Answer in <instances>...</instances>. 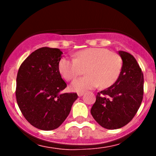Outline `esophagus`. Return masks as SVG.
<instances>
[{
  "label": "esophagus",
  "instance_id": "1",
  "mask_svg": "<svg viewBox=\"0 0 156 156\" xmlns=\"http://www.w3.org/2000/svg\"><path fill=\"white\" fill-rule=\"evenodd\" d=\"M83 95H84V93H83V92H78V97H82Z\"/></svg>",
  "mask_w": 156,
  "mask_h": 156
}]
</instances>
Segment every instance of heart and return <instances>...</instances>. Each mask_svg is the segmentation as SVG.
I'll return each mask as SVG.
<instances>
[{
    "mask_svg": "<svg viewBox=\"0 0 156 156\" xmlns=\"http://www.w3.org/2000/svg\"><path fill=\"white\" fill-rule=\"evenodd\" d=\"M84 69L87 75L72 81V90L84 92L100 85L110 87L120 76L122 59L108 49L94 48L78 51L75 59L64 57L59 61V71L67 81L81 75Z\"/></svg>",
    "mask_w": 156,
    "mask_h": 156,
    "instance_id": "heart-1",
    "label": "heart"
}]
</instances>
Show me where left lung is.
<instances>
[{
    "instance_id": "1",
    "label": "left lung",
    "mask_w": 156,
    "mask_h": 156,
    "mask_svg": "<svg viewBox=\"0 0 156 156\" xmlns=\"http://www.w3.org/2000/svg\"><path fill=\"white\" fill-rule=\"evenodd\" d=\"M122 69L117 81L98 93L90 113L96 122L108 130L124 127L139 109L144 96V75L130 53L119 50Z\"/></svg>"
}]
</instances>
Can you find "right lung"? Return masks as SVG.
Instances as JSON below:
<instances>
[{"mask_svg": "<svg viewBox=\"0 0 156 156\" xmlns=\"http://www.w3.org/2000/svg\"><path fill=\"white\" fill-rule=\"evenodd\" d=\"M62 54L58 48L37 49L25 59L17 74L19 107L26 120L40 130L60 126L78 98L75 93H61L67 86L59 71Z\"/></svg>", "mask_w": 156, "mask_h": 156, "instance_id": "right-lung-1", "label": "right lung"}]
</instances>
